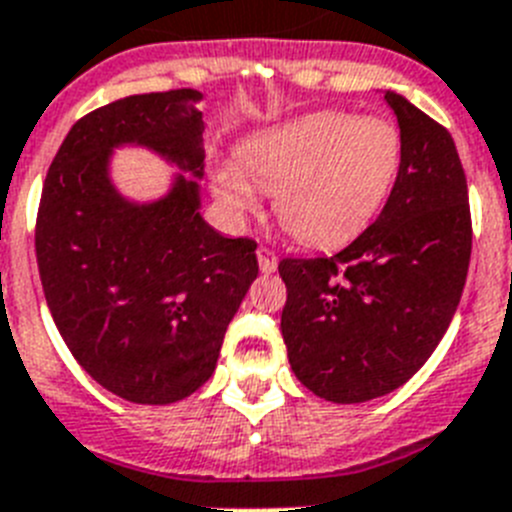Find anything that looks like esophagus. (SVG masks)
<instances>
[{
	"mask_svg": "<svg viewBox=\"0 0 512 512\" xmlns=\"http://www.w3.org/2000/svg\"><path fill=\"white\" fill-rule=\"evenodd\" d=\"M256 256H259V266L264 274H271V271H277V251L269 246H259V251H256Z\"/></svg>",
	"mask_w": 512,
	"mask_h": 512,
	"instance_id": "obj_1",
	"label": "esophagus"
}]
</instances>
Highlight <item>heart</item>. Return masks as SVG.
Wrapping results in <instances>:
<instances>
[{
  "instance_id": "obj_1",
  "label": "heart",
  "mask_w": 512,
  "mask_h": 512,
  "mask_svg": "<svg viewBox=\"0 0 512 512\" xmlns=\"http://www.w3.org/2000/svg\"><path fill=\"white\" fill-rule=\"evenodd\" d=\"M253 182L277 194L284 228L307 246H341L372 223L400 169V133L379 117L320 112L261 135L246 148ZM230 210L256 207L243 171L228 166L215 182Z\"/></svg>"
}]
</instances>
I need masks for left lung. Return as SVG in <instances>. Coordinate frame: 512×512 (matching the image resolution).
I'll return each mask as SVG.
<instances>
[{
  "instance_id": "8db88e82",
  "label": "left lung",
  "mask_w": 512,
  "mask_h": 512,
  "mask_svg": "<svg viewBox=\"0 0 512 512\" xmlns=\"http://www.w3.org/2000/svg\"><path fill=\"white\" fill-rule=\"evenodd\" d=\"M400 169L387 205L336 256L279 261L295 377L330 402L408 382L454 318L472 256L467 176L449 130L395 92Z\"/></svg>"
}]
</instances>
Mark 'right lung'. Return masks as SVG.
I'll use <instances>...</instances> for the list:
<instances>
[{
  "label": "right lung",
  "instance_id": "add662e5",
  "mask_svg": "<svg viewBox=\"0 0 512 512\" xmlns=\"http://www.w3.org/2000/svg\"><path fill=\"white\" fill-rule=\"evenodd\" d=\"M194 89L133 94L74 122L45 174L35 253L48 310L81 369L112 395L171 405L212 377L225 330L259 274L256 241L202 220L197 182L128 205L107 179L117 143L202 176Z\"/></svg>",
  "mask_w": 512,
  "mask_h": 512
}]
</instances>
